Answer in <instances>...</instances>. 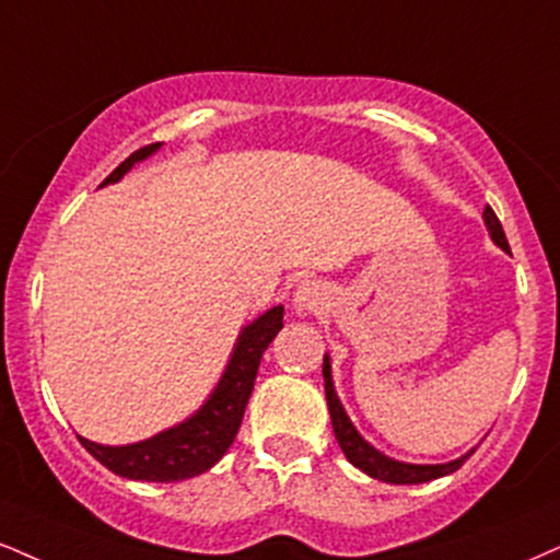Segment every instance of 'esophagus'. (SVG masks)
I'll return each instance as SVG.
<instances>
[{"instance_id":"esophagus-1","label":"esophagus","mask_w":560,"mask_h":560,"mask_svg":"<svg viewBox=\"0 0 560 560\" xmlns=\"http://www.w3.org/2000/svg\"><path fill=\"white\" fill-rule=\"evenodd\" d=\"M328 302V292L323 289V284L318 281H302V284L294 289V313L298 315H310V313H318V310L326 307Z\"/></svg>"}]
</instances>
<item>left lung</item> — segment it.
Here are the masks:
<instances>
[{"mask_svg": "<svg viewBox=\"0 0 560 560\" xmlns=\"http://www.w3.org/2000/svg\"><path fill=\"white\" fill-rule=\"evenodd\" d=\"M482 221H485V229H488L490 240H493L501 250L509 253L506 234H503L501 221H498V215L493 213V208L490 206L482 211ZM323 381H326V401H328V412H331V425H334L336 441H339V446H341V451H345L347 459L352 462L357 469H362L365 475L375 477V480L390 482V485L430 482V480H438V477H446L451 472H456V469H459L462 464L475 454V448H469L467 454L459 456V459L443 462V464H409V462L390 459V456H386L383 451L375 448L373 443H368L365 438L360 435V430L354 428V422L349 420L345 404H341L339 394H336V386L331 378V357L328 354H323Z\"/></svg>", "mask_w": 560, "mask_h": 560, "instance_id": "1", "label": "left lung"}]
</instances>
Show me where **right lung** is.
<instances>
[{
    "label": "right lung",
    "instance_id": "obj_1",
    "mask_svg": "<svg viewBox=\"0 0 560 560\" xmlns=\"http://www.w3.org/2000/svg\"><path fill=\"white\" fill-rule=\"evenodd\" d=\"M159 148L161 143H153L135 151L101 182V187L122 179L135 164L153 156ZM281 326H284V305L266 310L253 323H247L234 341L224 373L208 394V399L177 425L161 430L145 441L127 443V446H104V443H93L78 435L80 443L93 459L127 480L179 482L208 472L237 438L242 415H245L255 375H258L260 357L281 331Z\"/></svg>",
    "mask_w": 560,
    "mask_h": 560
}]
</instances>
